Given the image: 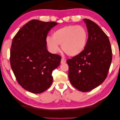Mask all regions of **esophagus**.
Segmentation results:
<instances>
[{
  "mask_svg": "<svg viewBox=\"0 0 120 120\" xmlns=\"http://www.w3.org/2000/svg\"><path fill=\"white\" fill-rule=\"evenodd\" d=\"M66 60H65L64 58H62L61 59V61H60V63L61 64H64V63H66Z\"/></svg>",
  "mask_w": 120,
  "mask_h": 120,
  "instance_id": "esophagus-1",
  "label": "esophagus"
}]
</instances>
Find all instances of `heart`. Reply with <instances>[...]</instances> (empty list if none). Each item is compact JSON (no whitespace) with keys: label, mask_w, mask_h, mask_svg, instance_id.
<instances>
[{"label":"heart","mask_w":120,"mask_h":120,"mask_svg":"<svg viewBox=\"0 0 120 120\" xmlns=\"http://www.w3.org/2000/svg\"><path fill=\"white\" fill-rule=\"evenodd\" d=\"M88 33L84 27L78 25H68L56 30L52 38L47 37L46 43L53 53L60 50L62 45L63 52L69 56H76L83 52L86 46Z\"/></svg>","instance_id":"1"}]
</instances>
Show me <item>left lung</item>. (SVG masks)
<instances>
[{
    "mask_svg": "<svg viewBox=\"0 0 120 120\" xmlns=\"http://www.w3.org/2000/svg\"><path fill=\"white\" fill-rule=\"evenodd\" d=\"M88 39L81 54L68 60V78L72 85L82 92L95 89L105 81L112 60L107 35L96 23L83 19Z\"/></svg>",
    "mask_w": 120,
    "mask_h": 120,
    "instance_id": "left-lung-1",
    "label": "left lung"
}]
</instances>
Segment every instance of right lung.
Listing matches in <instances>:
<instances>
[{
    "label": "right lung",
    "instance_id": "obj_1",
    "mask_svg": "<svg viewBox=\"0 0 120 120\" xmlns=\"http://www.w3.org/2000/svg\"><path fill=\"white\" fill-rule=\"evenodd\" d=\"M57 24L32 19L13 39L11 69L19 85L32 93H42L50 87L52 71L60 64L61 57L49 52L46 43L48 32Z\"/></svg>",
    "mask_w": 120,
    "mask_h": 120
}]
</instances>
